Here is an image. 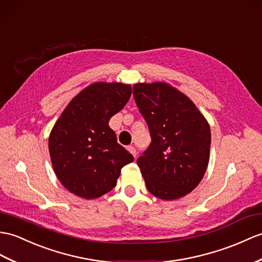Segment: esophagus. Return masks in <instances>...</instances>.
Instances as JSON below:
<instances>
[{"mask_svg": "<svg viewBox=\"0 0 262 262\" xmlns=\"http://www.w3.org/2000/svg\"><path fill=\"white\" fill-rule=\"evenodd\" d=\"M127 148H128V150L130 151L132 154H133V156H134V157H136V155H137V150H136V148H135V147H134V146H128V147H127Z\"/></svg>", "mask_w": 262, "mask_h": 262, "instance_id": "obj_1", "label": "esophagus"}]
</instances>
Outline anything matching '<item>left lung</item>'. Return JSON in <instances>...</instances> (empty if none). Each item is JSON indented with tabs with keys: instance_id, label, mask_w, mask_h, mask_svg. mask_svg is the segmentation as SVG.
I'll list each match as a JSON object with an SVG mask.
<instances>
[{
	"instance_id": "1",
	"label": "left lung",
	"mask_w": 262,
	"mask_h": 262,
	"mask_svg": "<svg viewBox=\"0 0 262 262\" xmlns=\"http://www.w3.org/2000/svg\"><path fill=\"white\" fill-rule=\"evenodd\" d=\"M133 95L151 138L137 160L147 190L162 200L186 195L208 167V121L190 98L167 83H137Z\"/></svg>"
}]
</instances>
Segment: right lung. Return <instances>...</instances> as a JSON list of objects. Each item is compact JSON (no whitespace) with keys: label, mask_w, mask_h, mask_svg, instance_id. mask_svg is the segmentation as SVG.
Listing matches in <instances>:
<instances>
[{"label":"right lung","mask_w":262,"mask_h":262,"mask_svg":"<svg viewBox=\"0 0 262 262\" xmlns=\"http://www.w3.org/2000/svg\"><path fill=\"white\" fill-rule=\"evenodd\" d=\"M132 87L96 82L66 107L49 137L57 178L76 195L96 199L116 186L121 167L134 161L108 123L129 100Z\"/></svg>","instance_id":"add662e5"}]
</instances>
